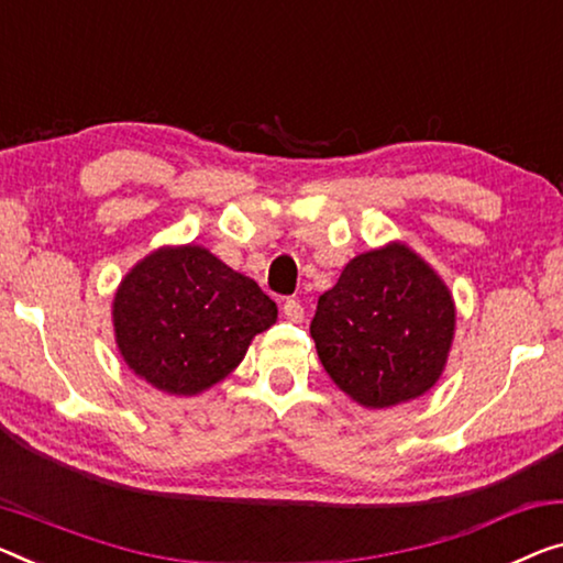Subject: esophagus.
I'll list each match as a JSON object with an SVG mask.
<instances>
[{
	"mask_svg": "<svg viewBox=\"0 0 563 563\" xmlns=\"http://www.w3.org/2000/svg\"><path fill=\"white\" fill-rule=\"evenodd\" d=\"M283 316L288 318L290 323H300V321H303L306 310H303V306L298 303V300H285V303H283Z\"/></svg>",
	"mask_w": 563,
	"mask_h": 563,
	"instance_id": "34e87169",
	"label": "esophagus"
}]
</instances>
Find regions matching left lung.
Segmentation results:
<instances>
[{
  "label": "left lung",
  "instance_id": "left-lung-1",
  "mask_svg": "<svg viewBox=\"0 0 563 563\" xmlns=\"http://www.w3.org/2000/svg\"><path fill=\"white\" fill-rule=\"evenodd\" d=\"M455 318L448 283L394 240L349 260L318 298L310 335L335 387L366 409H389L440 382Z\"/></svg>",
  "mask_w": 563,
  "mask_h": 563
}]
</instances>
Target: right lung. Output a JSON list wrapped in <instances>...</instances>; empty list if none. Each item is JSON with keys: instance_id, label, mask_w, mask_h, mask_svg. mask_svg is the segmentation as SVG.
Returning a JSON list of instances; mask_svg holds the SVG:
<instances>
[{"instance_id": "obj_1", "label": "right lung", "mask_w": 563, "mask_h": 563, "mask_svg": "<svg viewBox=\"0 0 563 563\" xmlns=\"http://www.w3.org/2000/svg\"><path fill=\"white\" fill-rule=\"evenodd\" d=\"M115 346L151 387L197 397L230 376L278 306L207 247L164 245L123 275L113 296Z\"/></svg>"}]
</instances>
